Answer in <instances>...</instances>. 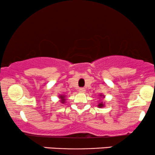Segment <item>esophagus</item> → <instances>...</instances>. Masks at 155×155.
<instances>
[{
    "mask_svg": "<svg viewBox=\"0 0 155 155\" xmlns=\"http://www.w3.org/2000/svg\"><path fill=\"white\" fill-rule=\"evenodd\" d=\"M85 91H86V90H85L84 88H79V92H81V93H84V92H85Z\"/></svg>",
    "mask_w": 155,
    "mask_h": 155,
    "instance_id": "obj_1",
    "label": "esophagus"
}]
</instances>
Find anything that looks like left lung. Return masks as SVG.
<instances>
[{"instance_id":"obj_1","label":"left lung","mask_w":155,"mask_h":155,"mask_svg":"<svg viewBox=\"0 0 155 155\" xmlns=\"http://www.w3.org/2000/svg\"><path fill=\"white\" fill-rule=\"evenodd\" d=\"M99 96H100L101 97H99V99H100V103H98V105H97V107L98 108H103L105 106V103H104V101H103V98H104L105 96L103 95V94H101V95H99Z\"/></svg>"}]
</instances>
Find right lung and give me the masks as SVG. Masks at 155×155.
I'll list each match as a JSON object with an SVG mask.
<instances>
[{"label": "right lung", "instance_id": "right-lung-1", "mask_svg": "<svg viewBox=\"0 0 155 155\" xmlns=\"http://www.w3.org/2000/svg\"><path fill=\"white\" fill-rule=\"evenodd\" d=\"M59 98H60V102L61 104H65V101H66V98H65V95H59Z\"/></svg>", "mask_w": 155, "mask_h": 155}]
</instances>
